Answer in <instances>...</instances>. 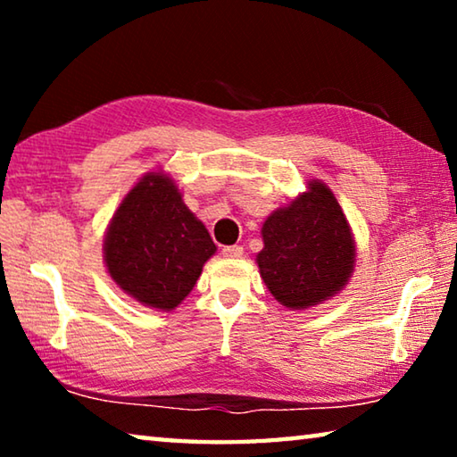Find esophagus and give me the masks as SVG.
I'll list each match as a JSON object with an SVG mask.
<instances>
[{
	"instance_id": "obj_1",
	"label": "esophagus",
	"mask_w": 457,
	"mask_h": 457,
	"mask_svg": "<svg viewBox=\"0 0 457 457\" xmlns=\"http://www.w3.org/2000/svg\"><path fill=\"white\" fill-rule=\"evenodd\" d=\"M221 253L226 258H242L244 256V247L242 245H223Z\"/></svg>"
}]
</instances>
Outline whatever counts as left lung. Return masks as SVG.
<instances>
[{"mask_svg": "<svg viewBox=\"0 0 457 457\" xmlns=\"http://www.w3.org/2000/svg\"><path fill=\"white\" fill-rule=\"evenodd\" d=\"M260 274L278 303L294 311L314 306L349 282L354 239L332 191L320 181L262 228Z\"/></svg>", "mask_w": 457, "mask_h": 457, "instance_id": "obj_1", "label": "left lung"}]
</instances>
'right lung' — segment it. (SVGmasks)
<instances>
[{"label": "right lung", "instance_id": "add662e5", "mask_svg": "<svg viewBox=\"0 0 457 457\" xmlns=\"http://www.w3.org/2000/svg\"><path fill=\"white\" fill-rule=\"evenodd\" d=\"M215 244L183 204L173 181L149 173L138 181L108 226V274L145 306L173 311L193 290Z\"/></svg>", "mask_w": 457, "mask_h": 457}]
</instances>
